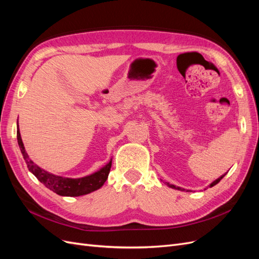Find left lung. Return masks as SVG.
Here are the masks:
<instances>
[{"label":"left lung","mask_w":259,"mask_h":259,"mask_svg":"<svg viewBox=\"0 0 259 259\" xmlns=\"http://www.w3.org/2000/svg\"><path fill=\"white\" fill-rule=\"evenodd\" d=\"M225 175H226V174H225ZM225 175H223L222 177H219L218 179H216V180H215V182H213V183H211V184H210V186H209V187H213V186H215L216 184H218V183H219V182H221V180L223 179V177H224ZM166 185H167L168 187H170V188H174V189H177V190H182V188H179V187H176V186H174V185H170V184H168V183H166ZM183 190H184V189H183ZM187 191H188V190H187Z\"/></svg>","instance_id":"1"}]
</instances>
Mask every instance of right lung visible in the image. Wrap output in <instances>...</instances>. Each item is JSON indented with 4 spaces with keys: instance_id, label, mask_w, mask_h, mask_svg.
<instances>
[{
    "instance_id": "1",
    "label": "right lung",
    "mask_w": 259,
    "mask_h": 259,
    "mask_svg": "<svg viewBox=\"0 0 259 259\" xmlns=\"http://www.w3.org/2000/svg\"><path fill=\"white\" fill-rule=\"evenodd\" d=\"M17 140L23 159H25L31 173L40 180L45 187H48L50 190L59 195H64V197H79V195L88 194L99 189L105 184L111 168L112 161L109 162L105 167L99 169L96 173L82 178L73 179L53 175L35 165L33 161L29 159L28 153L25 150V146L22 144L19 128L17 130Z\"/></svg>"
}]
</instances>
